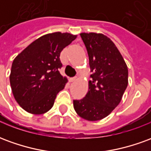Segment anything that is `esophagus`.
Returning <instances> with one entry per match:
<instances>
[{"label": "esophagus", "mask_w": 151, "mask_h": 151, "mask_svg": "<svg viewBox=\"0 0 151 151\" xmlns=\"http://www.w3.org/2000/svg\"><path fill=\"white\" fill-rule=\"evenodd\" d=\"M76 79H77V78H76V77H74V78H69V82H74V81H76Z\"/></svg>", "instance_id": "34e87169"}]
</instances>
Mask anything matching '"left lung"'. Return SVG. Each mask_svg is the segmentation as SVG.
<instances>
[{"label":"left lung","mask_w":151,"mask_h":151,"mask_svg":"<svg viewBox=\"0 0 151 151\" xmlns=\"http://www.w3.org/2000/svg\"><path fill=\"white\" fill-rule=\"evenodd\" d=\"M89 56L92 80L88 92L80 100H73L78 115L89 121L108 116L120 104L128 86V67L115 43L100 33H81Z\"/></svg>","instance_id":"1"}]
</instances>
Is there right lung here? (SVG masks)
I'll use <instances>...</instances> for the list:
<instances>
[{
  "label": "right lung",
  "mask_w": 151,
  "mask_h": 151,
  "mask_svg": "<svg viewBox=\"0 0 151 151\" xmlns=\"http://www.w3.org/2000/svg\"><path fill=\"white\" fill-rule=\"evenodd\" d=\"M76 38L67 32L44 35L15 57L9 82L15 100L25 111L41 115L52 108L68 82L59 72L60 54Z\"/></svg>",
  "instance_id": "1"
}]
</instances>
